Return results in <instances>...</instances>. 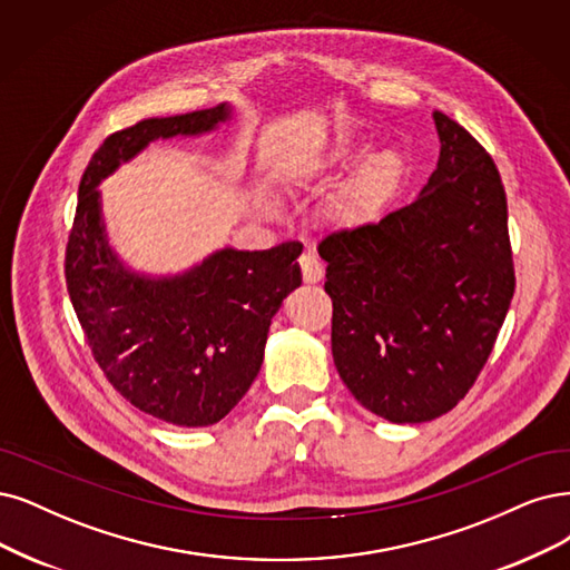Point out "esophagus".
<instances>
[{
    "label": "esophagus",
    "mask_w": 570,
    "mask_h": 570,
    "mask_svg": "<svg viewBox=\"0 0 570 570\" xmlns=\"http://www.w3.org/2000/svg\"><path fill=\"white\" fill-rule=\"evenodd\" d=\"M298 263H301V269H303V279L307 284H317L324 277V265L317 256H314L312 250H305L303 256L298 258Z\"/></svg>",
    "instance_id": "1"
}]
</instances>
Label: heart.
<instances>
[{
    "mask_svg": "<svg viewBox=\"0 0 570 570\" xmlns=\"http://www.w3.org/2000/svg\"><path fill=\"white\" fill-rule=\"evenodd\" d=\"M354 153H356V145L341 142L328 157L298 166L296 174H293V180L301 183L309 174L320 171V168L347 164ZM402 171H404V159L396 150H381V153L371 155L366 159V164L360 168V174H356V178H354V199H356V204L373 206L377 202H383L385 197H390L392 189L399 183V178H402Z\"/></svg>",
    "mask_w": 570,
    "mask_h": 570,
    "instance_id": "b5f03b06",
    "label": "heart"
}]
</instances>
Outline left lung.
<instances>
[{"label":"left lung","mask_w":570,"mask_h":570,"mask_svg":"<svg viewBox=\"0 0 570 570\" xmlns=\"http://www.w3.org/2000/svg\"><path fill=\"white\" fill-rule=\"evenodd\" d=\"M432 117L441 153L420 197L320 244L335 368L392 423H428L465 399L517 286L498 166L458 121Z\"/></svg>","instance_id":"8db88e82"}]
</instances>
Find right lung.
Returning a JSON list of instances; mask_svg holds the SVG:
<instances>
[{
    "label": "right lung",
    "instance_id": "right-lung-1",
    "mask_svg": "<svg viewBox=\"0 0 570 570\" xmlns=\"http://www.w3.org/2000/svg\"><path fill=\"white\" fill-rule=\"evenodd\" d=\"M227 115L216 105L105 138L81 176L66 246L68 293L96 364L131 406L180 428L218 423L256 381L272 317L303 284V244L223 248L183 277L145 279L112 256L96 187L150 140L210 131Z\"/></svg>",
    "mask_w": 570,
    "mask_h": 570
}]
</instances>
